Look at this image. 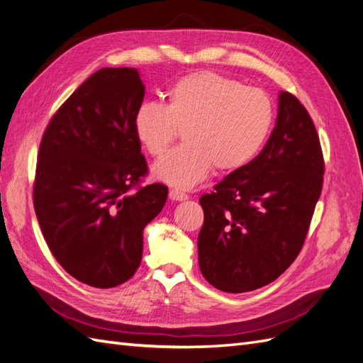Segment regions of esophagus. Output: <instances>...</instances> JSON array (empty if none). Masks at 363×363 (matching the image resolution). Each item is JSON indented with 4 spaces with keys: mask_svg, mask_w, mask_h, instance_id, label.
<instances>
[{
    "mask_svg": "<svg viewBox=\"0 0 363 363\" xmlns=\"http://www.w3.org/2000/svg\"><path fill=\"white\" fill-rule=\"evenodd\" d=\"M169 199L174 200V201H184V200H188L189 196L186 195L184 192L179 191V189H171L169 191Z\"/></svg>",
    "mask_w": 363,
    "mask_h": 363,
    "instance_id": "obj_1",
    "label": "esophagus"
}]
</instances>
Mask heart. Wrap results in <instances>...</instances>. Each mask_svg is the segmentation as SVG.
Masks as SVG:
<instances>
[{"label": "heart", "instance_id": "obj_1", "mask_svg": "<svg viewBox=\"0 0 363 363\" xmlns=\"http://www.w3.org/2000/svg\"><path fill=\"white\" fill-rule=\"evenodd\" d=\"M167 106L142 103L135 115V133L151 156L160 157L184 130L188 144L172 150L155 167V177L189 189L218 172L240 169L257 155L274 119L269 96L211 71L194 72L175 82Z\"/></svg>", "mask_w": 363, "mask_h": 363}]
</instances>
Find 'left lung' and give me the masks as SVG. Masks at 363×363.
<instances>
[{
    "mask_svg": "<svg viewBox=\"0 0 363 363\" xmlns=\"http://www.w3.org/2000/svg\"><path fill=\"white\" fill-rule=\"evenodd\" d=\"M324 159L313 121L289 92L260 155L228 174L200 204L199 262L219 291L240 294L276 280L300 255L323 189Z\"/></svg>",
    "mask_w": 363,
    "mask_h": 363,
    "instance_id": "left-lung-1",
    "label": "left lung"
}]
</instances>
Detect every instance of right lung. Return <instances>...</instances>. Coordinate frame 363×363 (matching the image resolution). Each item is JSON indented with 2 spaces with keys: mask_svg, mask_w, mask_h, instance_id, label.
<instances>
[{
  "mask_svg": "<svg viewBox=\"0 0 363 363\" xmlns=\"http://www.w3.org/2000/svg\"><path fill=\"white\" fill-rule=\"evenodd\" d=\"M145 86L133 68H103L65 101L42 136L33 203L50 251L69 276L115 288L140 265L144 228L168 199L135 133ZM136 189V191L133 189Z\"/></svg>",
  "mask_w": 363,
  "mask_h": 363,
  "instance_id": "right-lung-1",
  "label": "right lung"
}]
</instances>
